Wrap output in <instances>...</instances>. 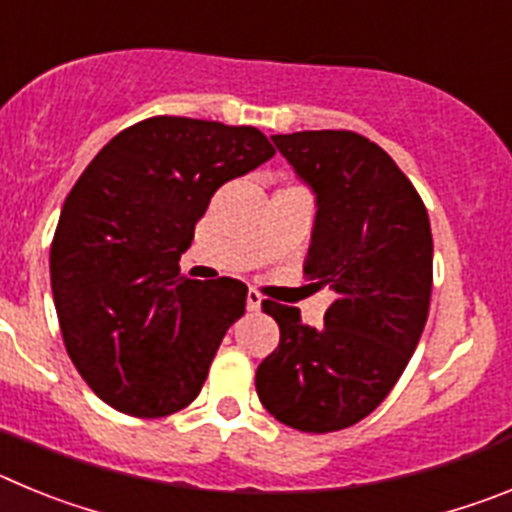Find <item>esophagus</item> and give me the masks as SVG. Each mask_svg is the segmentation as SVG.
Instances as JSON below:
<instances>
[{"instance_id":"34e87169","label":"esophagus","mask_w":512,"mask_h":512,"mask_svg":"<svg viewBox=\"0 0 512 512\" xmlns=\"http://www.w3.org/2000/svg\"><path fill=\"white\" fill-rule=\"evenodd\" d=\"M261 300H264V297H261V292H256V289H248V295H246L248 310H251V312L261 310Z\"/></svg>"}]
</instances>
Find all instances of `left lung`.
<instances>
[{"mask_svg": "<svg viewBox=\"0 0 512 512\" xmlns=\"http://www.w3.org/2000/svg\"><path fill=\"white\" fill-rule=\"evenodd\" d=\"M315 192L305 274L336 292L323 328L266 300L279 346L256 369V392L279 423L341 431L372 413L405 372L428 320L431 220L390 153L351 130L271 135Z\"/></svg>", "mask_w": 512, "mask_h": 512, "instance_id": "left-lung-1", "label": "left lung"}]
</instances>
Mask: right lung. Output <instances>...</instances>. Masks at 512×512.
Wrapping results in <instances>:
<instances>
[{
    "mask_svg": "<svg viewBox=\"0 0 512 512\" xmlns=\"http://www.w3.org/2000/svg\"><path fill=\"white\" fill-rule=\"evenodd\" d=\"M271 156L251 125L158 115L79 176L53 235V302L71 361L110 408L164 418L200 395L248 287L194 282L179 259L212 194Z\"/></svg>",
    "mask_w": 512,
    "mask_h": 512,
    "instance_id": "obj_1",
    "label": "right lung"
}]
</instances>
